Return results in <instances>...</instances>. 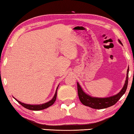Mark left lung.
Returning a JSON list of instances; mask_svg holds the SVG:
<instances>
[{"label":"left lung","instance_id":"left-lung-1","mask_svg":"<svg viewBox=\"0 0 134 134\" xmlns=\"http://www.w3.org/2000/svg\"><path fill=\"white\" fill-rule=\"evenodd\" d=\"M119 42L123 46L121 42L119 40ZM129 67L127 70L126 78L124 84V86L121 90L117 94L108 97H92L91 96L87 94L85 91L82 88L81 85L78 82H77V93L80 101L83 105L87 107H89L93 109H104L108 107H111L117 102V101L122 97L126 90L127 87V83H128V74H129Z\"/></svg>","mask_w":134,"mask_h":134}]
</instances>
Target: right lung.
Segmentation results:
<instances>
[{
	"label": "right lung",
	"instance_id": "add662e5",
	"mask_svg": "<svg viewBox=\"0 0 134 134\" xmlns=\"http://www.w3.org/2000/svg\"><path fill=\"white\" fill-rule=\"evenodd\" d=\"M59 86V85H58ZM58 86L57 88V90L55 91V94L54 95V96L52 99L51 100L45 103H43V104H40V105H30V104H26V103H24L21 102H20L19 100H18L17 99H16L15 98H14L15 99V100L16 101H17L18 102H19L20 104L21 105H22L23 107H25V108H26L27 109H29V110H32V111H40V110H42V109H46V108H47L48 107H51V105H52L53 103L56 100V99H57V90H58Z\"/></svg>",
	"mask_w": 134,
	"mask_h": 134
}]
</instances>
